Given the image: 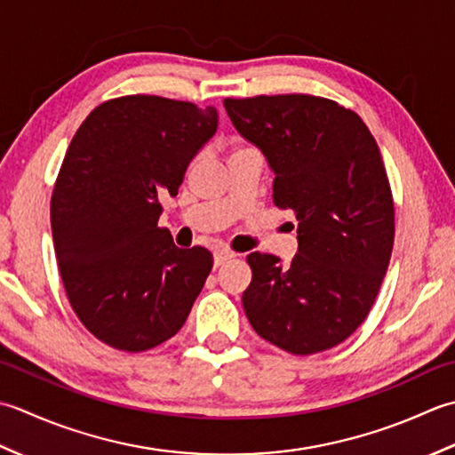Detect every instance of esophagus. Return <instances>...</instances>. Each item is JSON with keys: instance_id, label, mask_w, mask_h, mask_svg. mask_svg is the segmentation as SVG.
Returning a JSON list of instances; mask_svg holds the SVG:
<instances>
[{"instance_id": "1", "label": "esophagus", "mask_w": 455, "mask_h": 455, "mask_svg": "<svg viewBox=\"0 0 455 455\" xmlns=\"http://www.w3.org/2000/svg\"><path fill=\"white\" fill-rule=\"evenodd\" d=\"M235 257H237V253L229 251V249H218V251L214 253V265L221 267V265L231 261V259H235Z\"/></svg>"}]
</instances>
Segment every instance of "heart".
<instances>
[{
	"label": "heart",
	"mask_w": 455,
	"mask_h": 455,
	"mask_svg": "<svg viewBox=\"0 0 455 455\" xmlns=\"http://www.w3.org/2000/svg\"><path fill=\"white\" fill-rule=\"evenodd\" d=\"M239 149H245V147H239ZM239 149H235V151H239ZM235 151H234V153H235Z\"/></svg>",
	"instance_id": "heart-1"
}]
</instances>
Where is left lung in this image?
<instances>
[{"mask_svg": "<svg viewBox=\"0 0 455 455\" xmlns=\"http://www.w3.org/2000/svg\"><path fill=\"white\" fill-rule=\"evenodd\" d=\"M224 106L275 171V206L299 220L291 265L247 255V320L292 355L320 354L363 323L391 261L395 202L381 151L355 111L328 98H226Z\"/></svg>", "mask_w": 455, "mask_h": 455, "instance_id": "8db88e82", "label": "left lung"}]
</instances>
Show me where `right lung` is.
<instances>
[{
	"mask_svg": "<svg viewBox=\"0 0 455 455\" xmlns=\"http://www.w3.org/2000/svg\"><path fill=\"white\" fill-rule=\"evenodd\" d=\"M214 108L149 94L108 100L74 133L52 188L54 253L68 302L92 336L129 354L171 339L214 265L159 228Z\"/></svg>",
	"mask_w": 455,
	"mask_h": 455,
	"instance_id": "1",
	"label": "right lung"
}]
</instances>
